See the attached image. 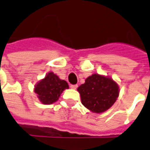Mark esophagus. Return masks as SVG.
Masks as SVG:
<instances>
[{
  "label": "esophagus",
  "instance_id": "34e87169",
  "mask_svg": "<svg viewBox=\"0 0 150 150\" xmlns=\"http://www.w3.org/2000/svg\"><path fill=\"white\" fill-rule=\"evenodd\" d=\"M70 88L73 89H76L77 88V84H70Z\"/></svg>",
  "mask_w": 150,
  "mask_h": 150
}]
</instances>
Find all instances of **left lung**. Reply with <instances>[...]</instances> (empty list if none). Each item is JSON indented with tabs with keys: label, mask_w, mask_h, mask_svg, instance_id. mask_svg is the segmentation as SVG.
I'll return each mask as SVG.
<instances>
[{
	"label": "left lung",
	"mask_w": 150,
	"mask_h": 150,
	"mask_svg": "<svg viewBox=\"0 0 150 150\" xmlns=\"http://www.w3.org/2000/svg\"><path fill=\"white\" fill-rule=\"evenodd\" d=\"M82 104L96 113L107 111L119 96L118 84L113 80L99 74H92L77 88Z\"/></svg>",
	"instance_id": "obj_1"
}]
</instances>
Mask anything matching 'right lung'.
Wrapping results in <instances>:
<instances>
[{"label":"right lung","mask_w":150,"mask_h":150,"mask_svg":"<svg viewBox=\"0 0 150 150\" xmlns=\"http://www.w3.org/2000/svg\"><path fill=\"white\" fill-rule=\"evenodd\" d=\"M68 88V83L66 81L61 80L57 75L50 72L35 85V92L38 94L42 103L51 104L58 100L61 93Z\"/></svg>","instance_id":"right-lung-1"}]
</instances>
